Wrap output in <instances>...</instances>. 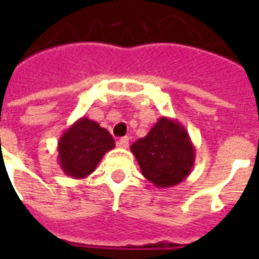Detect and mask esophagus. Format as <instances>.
<instances>
[{"label": "esophagus", "mask_w": 259, "mask_h": 259, "mask_svg": "<svg viewBox=\"0 0 259 259\" xmlns=\"http://www.w3.org/2000/svg\"><path fill=\"white\" fill-rule=\"evenodd\" d=\"M128 144H130V137H127V136L122 137V139H119V141H118V146L119 148H123V149H127Z\"/></svg>", "instance_id": "1"}]
</instances>
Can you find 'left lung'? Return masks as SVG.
<instances>
[{"label":"left lung","mask_w":259,"mask_h":259,"mask_svg":"<svg viewBox=\"0 0 259 259\" xmlns=\"http://www.w3.org/2000/svg\"><path fill=\"white\" fill-rule=\"evenodd\" d=\"M144 178L157 188L178 185L192 172L196 150L188 131L176 119L162 116L149 134L131 145Z\"/></svg>","instance_id":"left-lung-1"}]
</instances>
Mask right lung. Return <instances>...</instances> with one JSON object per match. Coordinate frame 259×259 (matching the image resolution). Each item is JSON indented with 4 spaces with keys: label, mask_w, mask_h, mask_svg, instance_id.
<instances>
[{
    "label": "right lung",
    "mask_w": 259,
    "mask_h": 259,
    "mask_svg": "<svg viewBox=\"0 0 259 259\" xmlns=\"http://www.w3.org/2000/svg\"><path fill=\"white\" fill-rule=\"evenodd\" d=\"M114 146L115 141L106 128L83 116L59 137L58 163L67 176L84 179L96 170L102 157Z\"/></svg>",
    "instance_id": "add662e5"
}]
</instances>
